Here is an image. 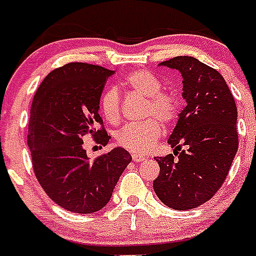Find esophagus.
I'll return each instance as SVG.
<instances>
[{
  "label": "esophagus",
  "mask_w": 256,
  "mask_h": 256,
  "mask_svg": "<svg viewBox=\"0 0 256 256\" xmlns=\"http://www.w3.org/2000/svg\"><path fill=\"white\" fill-rule=\"evenodd\" d=\"M132 160H134V162H140V160H146V156H140V154H132Z\"/></svg>",
  "instance_id": "34e87169"
}]
</instances>
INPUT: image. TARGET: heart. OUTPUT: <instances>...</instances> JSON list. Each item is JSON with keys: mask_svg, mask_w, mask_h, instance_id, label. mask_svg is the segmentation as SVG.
Segmentation results:
<instances>
[{"mask_svg": "<svg viewBox=\"0 0 256 256\" xmlns=\"http://www.w3.org/2000/svg\"><path fill=\"white\" fill-rule=\"evenodd\" d=\"M124 85L132 92L148 98L144 108L146 116H154L162 124H170L178 114L179 100L174 92L162 90V82L148 70H134L124 78ZM100 108L104 120L116 124L120 120V96L116 88H108L100 96ZM162 128L154 118L142 122L128 124L116 134L120 148L136 154L150 152L160 136Z\"/></svg>", "mask_w": 256, "mask_h": 256, "instance_id": "obj_1", "label": "heart"}]
</instances>
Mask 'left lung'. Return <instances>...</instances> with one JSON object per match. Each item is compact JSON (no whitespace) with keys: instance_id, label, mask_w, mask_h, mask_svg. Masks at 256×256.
<instances>
[{"instance_id":"left-lung-1","label":"left lung","mask_w":256,"mask_h":256,"mask_svg":"<svg viewBox=\"0 0 256 256\" xmlns=\"http://www.w3.org/2000/svg\"><path fill=\"white\" fill-rule=\"evenodd\" d=\"M183 78L186 106L168 138L172 154L160 156L152 187L174 210L200 206L220 188L238 152L236 104L224 78L194 57L179 56L160 64Z\"/></svg>"}]
</instances>
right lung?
Listing matches in <instances>:
<instances>
[{
	"label": "right lung",
	"mask_w": 256,
	"mask_h": 256,
	"mask_svg": "<svg viewBox=\"0 0 256 256\" xmlns=\"http://www.w3.org/2000/svg\"><path fill=\"white\" fill-rule=\"evenodd\" d=\"M112 70L72 62L50 72L34 94L28 146L34 174L53 202L68 211L90 214L104 208L118 179L132 162L124 148L92 160L84 140L106 146L100 100Z\"/></svg>",
	"instance_id": "obj_1"
}]
</instances>
